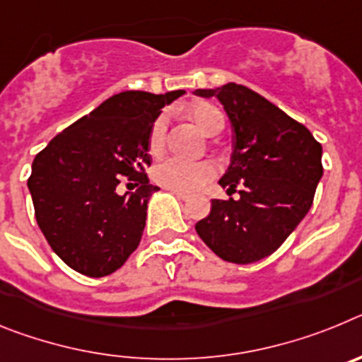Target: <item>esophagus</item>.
<instances>
[{"instance_id": "34e87169", "label": "esophagus", "mask_w": 362, "mask_h": 362, "mask_svg": "<svg viewBox=\"0 0 362 362\" xmlns=\"http://www.w3.org/2000/svg\"><path fill=\"white\" fill-rule=\"evenodd\" d=\"M172 194H174V196L177 197V199H181V201H188V199H190V196H188V194H185V192L172 190Z\"/></svg>"}]
</instances>
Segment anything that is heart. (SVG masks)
Returning <instances> with one entry per match:
<instances>
[{
    "mask_svg": "<svg viewBox=\"0 0 362 362\" xmlns=\"http://www.w3.org/2000/svg\"><path fill=\"white\" fill-rule=\"evenodd\" d=\"M190 119L209 136H217L225 129V116L212 103H194L187 108ZM166 129H168V116L159 114L150 127L148 150L153 156H159L165 148ZM217 175V165L212 161H183L177 158L163 159L153 168V179L161 187L177 192H196L212 181Z\"/></svg>",
    "mask_w": 362,
    "mask_h": 362,
    "instance_id": "heart-1",
    "label": "heart"
}]
</instances>
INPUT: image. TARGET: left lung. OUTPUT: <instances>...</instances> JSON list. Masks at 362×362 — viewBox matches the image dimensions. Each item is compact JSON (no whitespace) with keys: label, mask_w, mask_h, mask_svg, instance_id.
Listing matches in <instances>:
<instances>
[{"label":"left lung","mask_w":362,"mask_h":362,"mask_svg":"<svg viewBox=\"0 0 362 362\" xmlns=\"http://www.w3.org/2000/svg\"><path fill=\"white\" fill-rule=\"evenodd\" d=\"M196 94L219 99L232 123V161L219 185L228 194L243 187L238 201L212 199L196 232L228 263H255L274 254L308 214L322 177V146L305 124L248 86L226 83Z\"/></svg>","instance_id":"1"}]
</instances>
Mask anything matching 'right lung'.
Listing matches in <instances>:
<instances>
[{
  "mask_svg": "<svg viewBox=\"0 0 362 362\" xmlns=\"http://www.w3.org/2000/svg\"><path fill=\"white\" fill-rule=\"evenodd\" d=\"M185 90L112 95L57 134L32 163L28 177L36 221L50 248L72 270L105 277L124 264L141 241L148 183V132L165 105ZM123 178L136 192L117 194Z\"/></svg>",
  "mask_w": 362,
  "mask_h": 362,
  "instance_id": "1",
  "label": "right lung"
}]
</instances>
